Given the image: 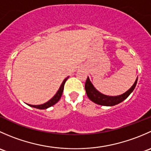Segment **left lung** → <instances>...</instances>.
<instances>
[{"instance_id":"left-lung-1","label":"left lung","mask_w":151,"mask_h":151,"mask_svg":"<svg viewBox=\"0 0 151 151\" xmlns=\"http://www.w3.org/2000/svg\"><path fill=\"white\" fill-rule=\"evenodd\" d=\"M137 79L138 77H137L136 80H135L134 83L133 85L126 92H125L124 93L121 94V95L118 96H107L105 95V94L101 93V92L98 91L95 87L93 86V85L92 84V83L90 80V78L88 77L86 82H85V91H86L87 96H88V98L90 99V100L93 101V102L96 103L97 104L102 105V106H115V105L120 104L121 102H122L123 101H124L132 92L134 90L135 87L137 85Z\"/></svg>"}]
</instances>
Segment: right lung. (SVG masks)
Instances as JSON below:
<instances>
[{"label":"right lung","mask_w":151,"mask_h":151,"mask_svg":"<svg viewBox=\"0 0 151 151\" xmlns=\"http://www.w3.org/2000/svg\"><path fill=\"white\" fill-rule=\"evenodd\" d=\"M69 77H67L66 79L63 81L62 84L60 85V88H59L58 91H57V93H55V95L52 97L50 100H49L48 101H47L46 103L43 104H40V105H31V104H28V106H32V107H34L36 108V109H46L47 108L50 107V106H53L54 104H55L58 101L60 100V97H61L62 93H63V88H64V85L65 83L66 82V80H68V78Z\"/></svg>","instance_id":"1"}]
</instances>
